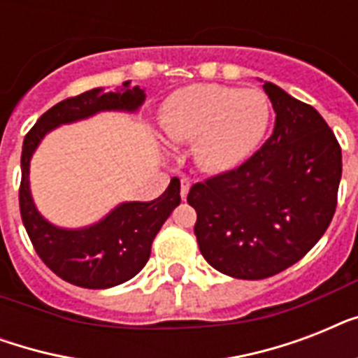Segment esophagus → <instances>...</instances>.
I'll return each mask as SVG.
<instances>
[{
  "label": "esophagus",
  "instance_id": "1",
  "mask_svg": "<svg viewBox=\"0 0 358 358\" xmlns=\"http://www.w3.org/2000/svg\"><path fill=\"white\" fill-rule=\"evenodd\" d=\"M189 187H191V182L187 178H182L180 182V196H182V201H185V196L189 193Z\"/></svg>",
  "mask_w": 358,
  "mask_h": 358
}]
</instances>
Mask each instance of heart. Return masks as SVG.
<instances>
[{
    "label": "heart",
    "mask_w": 358,
    "mask_h": 358,
    "mask_svg": "<svg viewBox=\"0 0 358 358\" xmlns=\"http://www.w3.org/2000/svg\"><path fill=\"white\" fill-rule=\"evenodd\" d=\"M269 102L258 89L195 83L169 98L163 129L173 143H196L212 173H227L252 156L269 126Z\"/></svg>",
    "instance_id": "b5f03b06"
}]
</instances>
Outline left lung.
I'll list each match as a JSON object with an SVG mask.
<instances>
[{
	"label": "left lung",
	"mask_w": 358,
	"mask_h": 358,
	"mask_svg": "<svg viewBox=\"0 0 358 358\" xmlns=\"http://www.w3.org/2000/svg\"><path fill=\"white\" fill-rule=\"evenodd\" d=\"M275 109L271 137L245 163L199 182L195 208L202 256L217 271L260 280L299 262L333 221L342 148L308 103L266 81Z\"/></svg>",
	"instance_id": "obj_1"
}]
</instances>
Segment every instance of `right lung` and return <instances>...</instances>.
<instances>
[{
    "label": "right lung",
    "instance_id": "add662e5",
    "mask_svg": "<svg viewBox=\"0 0 358 358\" xmlns=\"http://www.w3.org/2000/svg\"><path fill=\"white\" fill-rule=\"evenodd\" d=\"M145 102L139 87L103 92L92 89L66 98L48 109L27 131L22 146L20 213L31 243L41 260L57 277L81 288H113L146 266L152 241L162 224L180 204V180L173 178L162 196L150 202H122L96 224L85 229H59L35 208L29 191V162L42 137L61 124L87 119L100 111H137Z\"/></svg>",
    "mask_w": 358,
    "mask_h": 358
}]
</instances>
